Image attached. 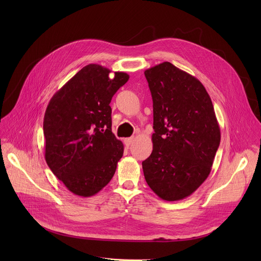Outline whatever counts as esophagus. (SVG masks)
I'll return each instance as SVG.
<instances>
[{
	"label": "esophagus",
	"instance_id": "obj_1",
	"mask_svg": "<svg viewBox=\"0 0 261 261\" xmlns=\"http://www.w3.org/2000/svg\"><path fill=\"white\" fill-rule=\"evenodd\" d=\"M132 141H133V138H128V139H125V144H126V146H130L131 145V143H132Z\"/></svg>",
	"mask_w": 261,
	"mask_h": 261
}]
</instances>
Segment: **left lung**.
Returning a JSON list of instances; mask_svg holds the SVG:
<instances>
[{"instance_id":"left-lung-1","label":"left lung","mask_w":261,"mask_h":261,"mask_svg":"<svg viewBox=\"0 0 261 261\" xmlns=\"http://www.w3.org/2000/svg\"><path fill=\"white\" fill-rule=\"evenodd\" d=\"M153 100V150L145 160L147 184L161 199L189 197L207 179L220 127L200 80L170 62L145 71Z\"/></svg>"}]
</instances>
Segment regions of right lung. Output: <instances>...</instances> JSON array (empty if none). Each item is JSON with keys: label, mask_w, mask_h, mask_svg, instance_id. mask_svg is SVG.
Here are the masks:
<instances>
[{"label": "right lung", "mask_w": 261, "mask_h": 261, "mask_svg": "<svg viewBox=\"0 0 261 261\" xmlns=\"http://www.w3.org/2000/svg\"><path fill=\"white\" fill-rule=\"evenodd\" d=\"M88 64L50 98L43 120L45 161L76 196H94L113 177L123 145L112 133L110 102L129 75Z\"/></svg>", "instance_id": "1"}]
</instances>
